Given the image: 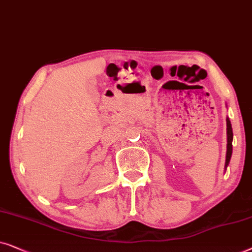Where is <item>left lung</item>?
<instances>
[{
  "label": "left lung",
  "mask_w": 252,
  "mask_h": 252,
  "mask_svg": "<svg viewBox=\"0 0 252 252\" xmlns=\"http://www.w3.org/2000/svg\"><path fill=\"white\" fill-rule=\"evenodd\" d=\"M227 122V153H226V163H224V169L227 168L228 163H229L231 153H233V129H231V124L229 119H226Z\"/></svg>",
  "instance_id": "obj_1"
}]
</instances>
